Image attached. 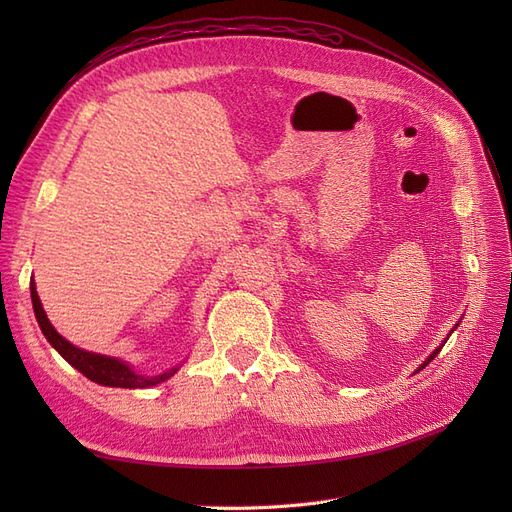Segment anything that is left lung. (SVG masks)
I'll return each mask as SVG.
<instances>
[{"mask_svg": "<svg viewBox=\"0 0 512 512\" xmlns=\"http://www.w3.org/2000/svg\"><path fill=\"white\" fill-rule=\"evenodd\" d=\"M455 327H457V324H455ZM453 331H455V329H453ZM448 335H451V333H448ZM446 339H448V337H446ZM446 339H444V342H442V344H440V348H442V346H444V344H446ZM440 348H436V350H433V352H431V354H429V356H427V361H423V363H421V367H418V369H416V371H421V369H423V367H425V365H429V363H431V361H433V359H436V356H438V352H440Z\"/></svg>", "mask_w": 512, "mask_h": 512, "instance_id": "1", "label": "left lung"}]
</instances>
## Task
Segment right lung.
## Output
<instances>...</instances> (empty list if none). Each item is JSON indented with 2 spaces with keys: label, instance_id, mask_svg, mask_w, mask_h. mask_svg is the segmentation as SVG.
Segmentation results:
<instances>
[{
  "label": "right lung",
  "instance_id": "obj_1",
  "mask_svg": "<svg viewBox=\"0 0 512 512\" xmlns=\"http://www.w3.org/2000/svg\"><path fill=\"white\" fill-rule=\"evenodd\" d=\"M29 290H32L34 314L40 324V331L46 337V342H49L74 369H79L81 374L85 378H89L91 382H98L102 386H117V389H149V386H156L160 382H166L168 378H173L179 371V365H177V367L166 369L160 376H147V374H143V371H136L130 363L117 359V356L89 352V350H83L79 346L70 344L66 337H61L55 331L51 320L46 318V312H44V307H42L40 297L36 292L34 277H32V282H29Z\"/></svg>",
  "mask_w": 512,
  "mask_h": 512
}]
</instances>
